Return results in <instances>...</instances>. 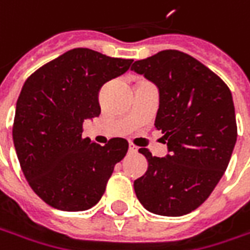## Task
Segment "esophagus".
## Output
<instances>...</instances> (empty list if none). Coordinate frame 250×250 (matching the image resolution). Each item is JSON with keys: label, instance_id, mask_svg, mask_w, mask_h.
Listing matches in <instances>:
<instances>
[{"label": "esophagus", "instance_id": "obj_1", "mask_svg": "<svg viewBox=\"0 0 250 250\" xmlns=\"http://www.w3.org/2000/svg\"><path fill=\"white\" fill-rule=\"evenodd\" d=\"M129 153H138V147L136 146H133V145H129Z\"/></svg>", "mask_w": 250, "mask_h": 250}]
</instances>
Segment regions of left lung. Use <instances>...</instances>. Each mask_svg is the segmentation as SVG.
I'll use <instances>...</instances> for the list:
<instances>
[{"mask_svg": "<svg viewBox=\"0 0 250 250\" xmlns=\"http://www.w3.org/2000/svg\"><path fill=\"white\" fill-rule=\"evenodd\" d=\"M130 69L159 87L154 125L168 147L166 157L139 149L149 166L133 182L135 193L154 214H188L210 196L235 147L231 90L206 65L178 50L135 61Z\"/></svg>", "mask_w": 250, "mask_h": 250, "instance_id": "obj_1", "label": "left lung"}]
</instances>
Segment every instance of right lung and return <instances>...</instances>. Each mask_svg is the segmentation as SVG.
I'll return each mask as SVG.
<instances>
[{"label": "right lung", "instance_id": "1", "mask_svg": "<svg viewBox=\"0 0 250 250\" xmlns=\"http://www.w3.org/2000/svg\"><path fill=\"white\" fill-rule=\"evenodd\" d=\"M133 60L73 48L43 65L24 82L16 101L12 138L30 188L47 205L83 211L99 203L128 142L100 146L82 138L83 122L99 117V91Z\"/></svg>", "mask_w": 250, "mask_h": 250}]
</instances>
